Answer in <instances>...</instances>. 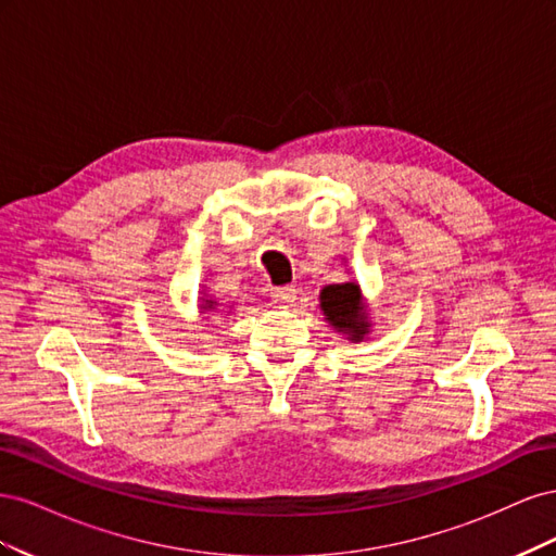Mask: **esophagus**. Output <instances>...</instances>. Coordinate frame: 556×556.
Returning <instances> with one entry per match:
<instances>
[{"label":"esophagus","mask_w":556,"mask_h":556,"mask_svg":"<svg viewBox=\"0 0 556 556\" xmlns=\"http://www.w3.org/2000/svg\"><path fill=\"white\" fill-rule=\"evenodd\" d=\"M271 299L280 306L292 304V301L296 299V288H294V285H280V288L271 290Z\"/></svg>","instance_id":"34e87169"}]
</instances>
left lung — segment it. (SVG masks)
I'll list each match as a JSON object with an SVG mask.
<instances>
[{
    "label": "left lung",
    "instance_id": "1",
    "mask_svg": "<svg viewBox=\"0 0 556 556\" xmlns=\"http://www.w3.org/2000/svg\"><path fill=\"white\" fill-rule=\"evenodd\" d=\"M319 301H323L319 306H323L329 323L339 327V331H348L352 341H359L366 333L368 325L362 315V294L355 282L329 285L319 294Z\"/></svg>",
    "mask_w": 556,
    "mask_h": 556
}]
</instances>
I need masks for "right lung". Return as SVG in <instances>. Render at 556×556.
<instances>
[{"label": "right lung", "instance_id": "add662e5", "mask_svg": "<svg viewBox=\"0 0 556 556\" xmlns=\"http://www.w3.org/2000/svg\"><path fill=\"white\" fill-rule=\"evenodd\" d=\"M211 304H213V301H211Z\"/></svg>", "mask_w": 556, "mask_h": 556}]
</instances>
